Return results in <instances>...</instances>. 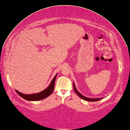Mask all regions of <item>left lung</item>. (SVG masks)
<instances>
[{
  "label": "left lung",
  "instance_id": "left-lung-1",
  "mask_svg": "<svg viewBox=\"0 0 130 130\" xmlns=\"http://www.w3.org/2000/svg\"><path fill=\"white\" fill-rule=\"evenodd\" d=\"M73 88H74V89L75 91V92L77 93V94L80 96V98H81L82 99L85 100V101H89V102H95V101H99L101 99H102L103 98H97V99H92V98H86L83 95H82L80 93H79L78 90L76 89V87H75V84L74 83H73Z\"/></svg>",
  "mask_w": 130,
  "mask_h": 130
}]
</instances>
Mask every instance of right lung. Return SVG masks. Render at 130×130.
Listing matches in <instances>:
<instances>
[{
    "label": "right lung",
    "instance_id": "obj_1",
    "mask_svg": "<svg viewBox=\"0 0 130 130\" xmlns=\"http://www.w3.org/2000/svg\"><path fill=\"white\" fill-rule=\"evenodd\" d=\"M56 76H57V74L55 75V76L54 77V78L52 80L49 87H47L44 90H43L39 93L31 94H26L22 93L21 92H19L17 90H16V91L20 96H21L24 99L27 100V101H39V100H41L45 99L47 97H48L49 95H50L54 90V84H55V81Z\"/></svg>",
    "mask_w": 130,
    "mask_h": 130
}]
</instances>
